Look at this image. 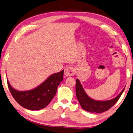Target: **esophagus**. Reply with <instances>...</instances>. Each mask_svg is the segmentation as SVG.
Instances as JSON below:
<instances>
[{"instance_id": "obj_1", "label": "esophagus", "mask_w": 133, "mask_h": 133, "mask_svg": "<svg viewBox=\"0 0 133 133\" xmlns=\"http://www.w3.org/2000/svg\"><path fill=\"white\" fill-rule=\"evenodd\" d=\"M75 70L74 67L69 66H67L64 69V74L67 76H74L75 74Z\"/></svg>"}]
</instances>
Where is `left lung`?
Instances as JSON below:
<instances>
[{
    "label": "left lung",
    "instance_id": "obj_1",
    "mask_svg": "<svg viewBox=\"0 0 133 133\" xmlns=\"http://www.w3.org/2000/svg\"><path fill=\"white\" fill-rule=\"evenodd\" d=\"M124 89L125 88L122 90L118 95L112 99L104 101H96L88 96L79 79H77L76 81V94L78 101L84 110L90 112L101 113L108 111L118 101Z\"/></svg>",
    "mask_w": 133,
    "mask_h": 133
}]
</instances>
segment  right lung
Here are the masks:
<instances>
[{
    "instance_id": "obj_1",
    "label": "right lung",
    "mask_w": 133,
    "mask_h": 133,
    "mask_svg": "<svg viewBox=\"0 0 133 133\" xmlns=\"http://www.w3.org/2000/svg\"><path fill=\"white\" fill-rule=\"evenodd\" d=\"M63 74L64 70L52 74L37 88L26 91L14 89L7 79L8 86L12 96L22 107L29 110H39L47 106L55 96Z\"/></svg>"
}]
</instances>
